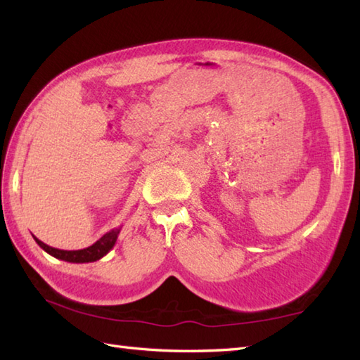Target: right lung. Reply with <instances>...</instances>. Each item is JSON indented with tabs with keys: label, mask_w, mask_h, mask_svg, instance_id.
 I'll return each instance as SVG.
<instances>
[{
	"label": "right lung",
	"mask_w": 360,
	"mask_h": 360,
	"mask_svg": "<svg viewBox=\"0 0 360 360\" xmlns=\"http://www.w3.org/2000/svg\"><path fill=\"white\" fill-rule=\"evenodd\" d=\"M120 229H112L111 232L105 233L102 238H98L94 244H91L86 249H80V250H62V249H56L51 248L48 244H44L38 238L34 240L37 241L38 246H40L44 252H48L49 255L56 257L58 259H63V262H70V263H93L105 257L108 252L114 248V244L117 241Z\"/></svg>",
	"instance_id": "add662e5"
}]
</instances>
